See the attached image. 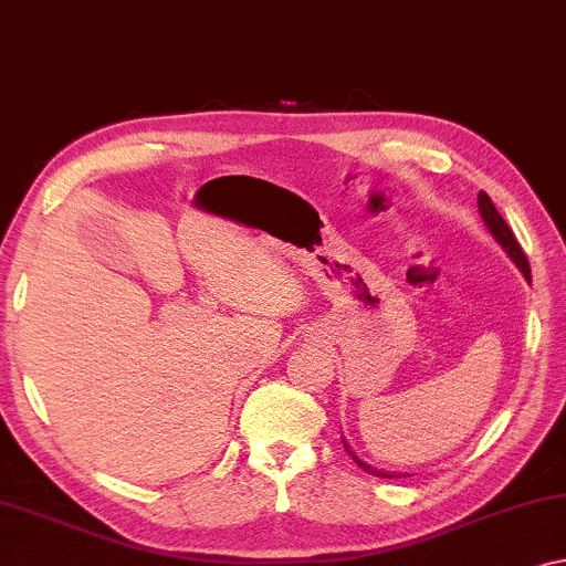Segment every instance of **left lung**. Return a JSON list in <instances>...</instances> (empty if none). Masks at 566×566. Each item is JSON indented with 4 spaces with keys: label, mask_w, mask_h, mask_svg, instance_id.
<instances>
[{
    "label": "left lung",
    "mask_w": 566,
    "mask_h": 566,
    "mask_svg": "<svg viewBox=\"0 0 566 566\" xmlns=\"http://www.w3.org/2000/svg\"><path fill=\"white\" fill-rule=\"evenodd\" d=\"M478 210H480V218H483L485 229L491 231L493 239L501 243V249L505 251V254L511 256L513 264L518 266V272L524 274V280L531 284V266H528V259H526V254H524V249L518 247L516 235H513V231L509 229V223L503 221L501 213H499V210H495V206H493V200L488 198L483 190L478 192ZM343 447H345V450H348L350 458L356 460V465L364 468L366 472H370V475H376V478H409V472H391V470H378V468H374V465H368V462L360 460L358 454L350 450L348 442H345V440H343Z\"/></svg>",
    "instance_id": "left-lung-1"
}]
</instances>
